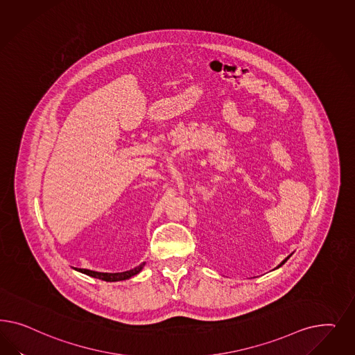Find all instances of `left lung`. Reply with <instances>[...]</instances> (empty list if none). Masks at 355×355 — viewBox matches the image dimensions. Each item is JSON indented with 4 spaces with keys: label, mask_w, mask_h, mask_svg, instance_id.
<instances>
[{
    "label": "left lung",
    "mask_w": 355,
    "mask_h": 355,
    "mask_svg": "<svg viewBox=\"0 0 355 355\" xmlns=\"http://www.w3.org/2000/svg\"><path fill=\"white\" fill-rule=\"evenodd\" d=\"M291 255H289V257H288V258L285 259V260H282V261H281V264H279V267H277V268H279V267H281V266H282V264H285V261H286V260H288V259L291 258Z\"/></svg>",
    "instance_id": "8db88e82"
}]
</instances>
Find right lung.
<instances>
[{"instance_id": "right-lung-1", "label": "right lung", "mask_w": 355, "mask_h": 355, "mask_svg": "<svg viewBox=\"0 0 355 355\" xmlns=\"http://www.w3.org/2000/svg\"><path fill=\"white\" fill-rule=\"evenodd\" d=\"M146 263H141L138 267L130 269L126 272H119V273H104V272H95V270H89V269H79L82 273H86L91 277L95 279H103V281H107V282H116V281H122V279H129L130 277L138 275L140 270L143 269Z\"/></svg>"}]
</instances>
